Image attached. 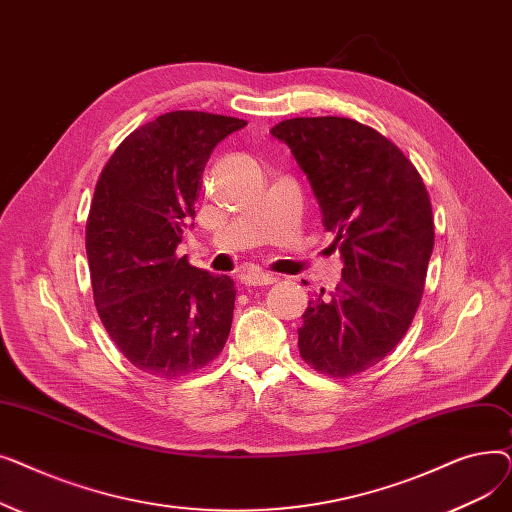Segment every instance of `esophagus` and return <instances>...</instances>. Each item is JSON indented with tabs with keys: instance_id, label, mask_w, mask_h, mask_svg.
I'll return each mask as SVG.
<instances>
[{
	"instance_id": "esophagus-1",
	"label": "esophagus",
	"mask_w": 512,
	"mask_h": 512,
	"mask_svg": "<svg viewBox=\"0 0 512 512\" xmlns=\"http://www.w3.org/2000/svg\"><path fill=\"white\" fill-rule=\"evenodd\" d=\"M274 282L276 278L272 274H263V272H249L242 276V284L245 286H270Z\"/></svg>"
}]
</instances>
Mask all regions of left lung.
<instances>
[{
    "mask_svg": "<svg viewBox=\"0 0 512 512\" xmlns=\"http://www.w3.org/2000/svg\"><path fill=\"white\" fill-rule=\"evenodd\" d=\"M307 174L344 267L330 297L309 301L305 363L351 378L388 357L421 303L434 249L427 188L384 134L351 118H290L270 130Z\"/></svg>",
    "mask_w": 512,
    "mask_h": 512,
    "instance_id": "8db88e82",
    "label": "left lung"
}]
</instances>
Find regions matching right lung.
<instances>
[{
    "label": "right lung",
    "mask_w": 512,
    "mask_h": 512,
    "mask_svg": "<svg viewBox=\"0 0 512 512\" xmlns=\"http://www.w3.org/2000/svg\"><path fill=\"white\" fill-rule=\"evenodd\" d=\"M245 120L168 112L132 130L107 159L87 220V257L101 324L137 369L176 380L222 353L236 290L176 255L195 218L201 176Z\"/></svg>",
    "instance_id": "1"
}]
</instances>
